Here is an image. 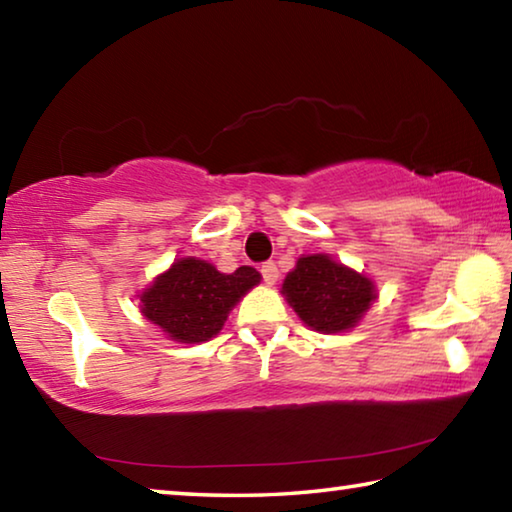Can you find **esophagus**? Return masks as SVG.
I'll return each mask as SVG.
<instances>
[{
  "label": "esophagus",
  "mask_w": 512,
  "mask_h": 512,
  "mask_svg": "<svg viewBox=\"0 0 512 512\" xmlns=\"http://www.w3.org/2000/svg\"><path fill=\"white\" fill-rule=\"evenodd\" d=\"M259 273H262L266 284H275L277 282V266H275V262H264L262 268H259Z\"/></svg>",
  "instance_id": "34e87169"
}]
</instances>
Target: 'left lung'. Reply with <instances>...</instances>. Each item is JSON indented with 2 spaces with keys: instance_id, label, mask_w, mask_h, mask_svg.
Returning a JSON list of instances; mask_svg holds the SVG:
<instances>
[{
  "instance_id": "left-lung-1",
  "label": "left lung",
  "mask_w": 512,
  "mask_h": 512,
  "mask_svg": "<svg viewBox=\"0 0 512 512\" xmlns=\"http://www.w3.org/2000/svg\"><path fill=\"white\" fill-rule=\"evenodd\" d=\"M282 293L305 325L323 334L354 327L377 298L368 277L332 262L327 255L300 257L284 280Z\"/></svg>"
}]
</instances>
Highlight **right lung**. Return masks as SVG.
<instances>
[{"label":"right lung","instance_id":"add662e5","mask_svg":"<svg viewBox=\"0 0 512 512\" xmlns=\"http://www.w3.org/2000/svg\"><path fill=\"white\" fill-rule=\"evenodd\" d=\"M257 282L253 266L225 275L203 259L185 257L142 293V314L173 341L203 343L219 334L228 311Z\"/></svg>","mask_w":512,"mask_h":512}]
</instances>
